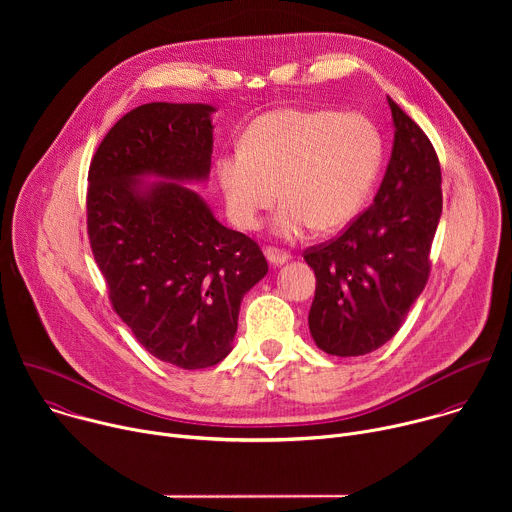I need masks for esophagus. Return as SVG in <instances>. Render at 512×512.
Returning <instances> with one entry per match:
<instances>
[{
    "label": "esophagus",
    "instance_id": "esophagus-1",
    "mask_svg": "<svg viewBox=\"0 0 512 512\" xmlns=\"http://www.w3.org/2000/svg\"><path fill=\"white\" fill-rule=\"evenodd\" d=\"M265 257H267V261H269L271 267H281L283 263H287V261L291 259L287 253H279L277 249H267V251H265Z\"/></svg>",
    "mask_w": 512,
    "mask_h": 512
}]
</instances>
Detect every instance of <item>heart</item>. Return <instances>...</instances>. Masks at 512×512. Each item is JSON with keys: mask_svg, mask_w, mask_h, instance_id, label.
<instances>
[{"mask_svg": "<svg viewBox=\"0 0 512 512\" xmlns=\"http://www.w3.org/2000/svg\"><path fill=\"white\" fill-rule=\"evenodd\" d=\"M381 166V137L356 113L281 107L259 115L243 145L216 160V176L231 221L259 227L281 192L285 200L271 231L296 241L310 229L348 225L367 200Z\"/></svg>", "mask_w": 512, "mask_h": 512, "instance_id": "heart-1", "label": "heart"}]
</instances>
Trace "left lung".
<instances>
[{"label": "left lung", "instance_id": "obj_1", "mask_svg": "<svg viewBox=\"0 0 512 512\" xmlns=\"http://www.w3.org/2000/svg\"><path fill=\"white\" fill-rule=\"evenodd\" d=\"M393 150L369 210L334 241L308 249L316 296L308 324L332 356L369 354L389 342L429 275V249L442 216V170L421 127L387 97Z\"/></svg>", "mask_w": 512, "mask_h": 512}]
</instances>
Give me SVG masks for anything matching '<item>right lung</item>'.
Listing matches in <instances>:
<instances>
[{
	"label": "right lung",
	"mask_w": 512,
	"mask_h": 512,
	"mask_svg": "<svg viewBox=\"0 0 512 512\" xmlns=\"http://www.w3.org/2000/svg\"><path fill=\"white\" fill-rule=\"evenodd\" d=\"M214 113L141 105L111 127L89 168V239L111 304L145 350L186 371L233 350L241 302L267 275L259 245L186 186L208 180Z\"/></svg>",
	"instance_id": "add662e5"
}]
</instances>
